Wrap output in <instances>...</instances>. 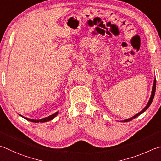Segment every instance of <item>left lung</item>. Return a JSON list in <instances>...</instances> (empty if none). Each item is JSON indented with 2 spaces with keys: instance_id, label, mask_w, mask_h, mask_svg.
Wrapping results in <instances>:
<instances>
[{
  "instance_id": "1",
  "label": "left lung",
  "mask_w": 161,
  "mask_h": 161,
  "mask_svg": "<svg viewBox=\"0 0 161 161\" xmlns=\"http://www.w3.org/2000/svg\"><path fill=\"white\" fill-rule=\"evenodd\" d=\"M156 79L155 80H154V83H153V88H152V96H151V97H150V99H149V102H148V103H147V106L145 107V108H144L142 110L141 112H140L139 113H138V114H135L134 116H133V117H131V118H130V119H126V120H124V121H122L123 122H128V121H131V120H133V119H135L136 117H137L139 115H140L141 114H142V113L144 112H145L146 110L149 108V107L150 106V105L151 104H152V101H153V97H154V96H155V92H156Z\"/></svg>"
}]
</instances>
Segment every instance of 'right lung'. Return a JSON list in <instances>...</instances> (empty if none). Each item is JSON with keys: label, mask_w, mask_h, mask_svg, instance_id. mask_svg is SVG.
Here are the masks:
<instances>
[{"label": "right lung", "mask_w": 161, "mask_h": 161, "mask_svg": "<svg viewBox=\"0 0 161 161\" xmlns=\"http://www.w3.org/2000/svg\"><path fill=\"white\" fill-rule=\"evenodd\" d=\"M58 114V112L54 113V114H53L52 115H50L49 116H48V117H45L44 119H40V120H34V119H28V118H26V117H24V116H22L21 115H20L21 116H22V117L24 118L25 119H26V120L29 121H31V122H34V123H43V122H47V121H49L50 120H52V119L55 117V116L57 115Z\"/></svg>", "instance_id": "obj_1"}]
</instances>
